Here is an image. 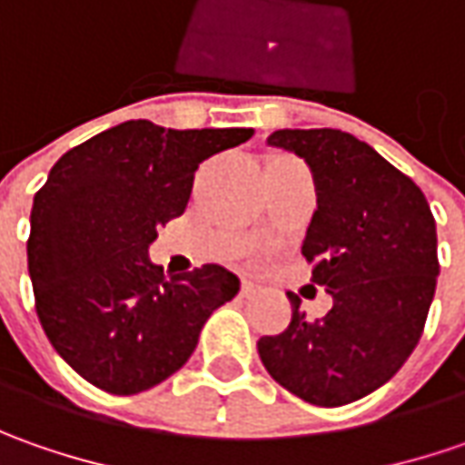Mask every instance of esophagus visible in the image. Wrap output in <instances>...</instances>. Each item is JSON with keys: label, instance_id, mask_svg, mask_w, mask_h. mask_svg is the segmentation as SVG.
<instances>
[{"label": "esophagus", "instance_id": "obj_1", "mask_svg": "<svg viewBox=\"0 0 465 465\" xmlns=\"http://www.w3.org/2000/svg\"><path fill=\"white\" fill-rule=\"evenodd\" d=\"M256 292H259V284H253L251 279H242V282H241V295L251 297V295H256Z\"/></svg>", "mask_w": 465, "mask_h": 465}]
</instances>
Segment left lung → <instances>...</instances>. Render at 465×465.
I'll return each mask as SVG.
<instances>
[{
    "label": "left lung",
    "mask_w": 465,
    "mask_h": 465,
    "mask_svg": "<svg viewBox=\"0 0 465 465\" xmlns=\"http://www.w3.org/2000/svg\"><path fill=\"white\" fill-rule=\"evenodd\" d=\"M305 160L315 202L302 256L331 311L261 336L259 357L282 388L315 406H344L388 383L420 341L435 297L438 230L420 186L367 142L339 129H279L266 139Z\"/></svg>",
    "instance_id": "1"
}]
</instances>
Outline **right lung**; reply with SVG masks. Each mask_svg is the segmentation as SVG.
Segmentation results:
<instances>
[{"instance_id":"right-lung-1","label":"right lung","mask_w":465,"mask_h":465,"mask_svg":"<svg viewBox=\"0 0 465 465\" xmlns=\"http://www.w3.org/2000/svg\"><path fill=\"white\" fill-rule=\"evenodd\" d=\"M253 129L124 121L59 157L33 199L27 272L48 341L87 383L132 396L186 365L206 318L238 295L220 263L165 279L157 227L181 217L193 173Z\"/></svg>"}]
</instances>
